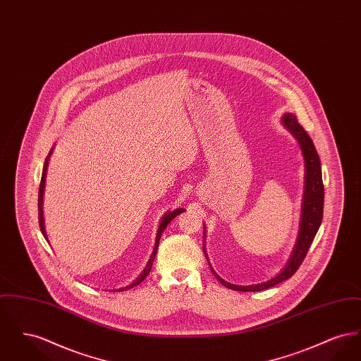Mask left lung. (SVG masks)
<instances>
[{
	"instance_id": "obj_1",
	"label": "left lung",
	"mask_w": 361,
	"mask_h": 361,
	"mask_svg": "<svg viewBox=\"0 0 361 361\" xmlns=\"http://www.w3.org/2000/svg\"><path fill=\"white\" fill-rule=\"evenodd\" d=\"M283 123L291 131L292 135L298 139V142L300 145V149H302V153L305 157V164H306V187H305L303 211H302V222H300V233H299L298 243L293 249L291 259H290L288 265L286 267V269L280 275L276 276L275 279H272L267 283H261L257 286L240 287V286L230 284V283L224 281V279H221L219 276L216 275L211 268V271L214 272L215 277L221 281V284H224V287H227L230 290L243 292L264 291L267 288H271L276 284L290 279L299 269V267L302 265L303 259L309 252L310 245L312 243V240L315 238V234H317V231L321 226V222H322L325 192H324L319 157H318V153L314 147V143H312L311 137L305 131V128L298 123V119H296L295 115L286 114L283 116Z\"/></svg>"
}]
</instances>
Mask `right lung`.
Returning a JSON list of instances; mask_svg holds the SVG:
<instances>
[{
  "label": "right lung",
  "mask_w": 361,
  "mask_h": 361,
  "mask_svg": "<svg viewBox=\"0 0 361 361\" xmlns=\"http://www.w3.org/2000/svg\"><path fill=\"white\" fill-rule=\"evenodd\" d=\"M49 157H50V155H49ZM47 164H49V158L46 159V164H44V168H43V173H42V180H40V187H39V200H37V209H39V226H40V230H42V233H43V235H44V237H46V234H44V226H43V209H42V204H43V190H44V180H46V172H47ZM183 211H184L183 208H180V209H174V211L169 212V214H166V215L164 216L162 222L159 224L158 233H157L154 252H153V255H152V258H150V261H149V264H147V267H146L145 272L142 274V276H139V279H137V281H135L134 284H131L130 287H127V290H128V288H131V287H134V286L140 284V283L146 279V276L150 274L152 267H153V261H154L155 255H157V249H158V242H159V238H161L162 231L166 228V226H168V224H171V221H172L173 218H176V216H177L178 214H181ZM46 240H47V238H46ZM121 291H123V290H121Z\"/></svg>",
  "instance_id": "1"
}]
</instances>
